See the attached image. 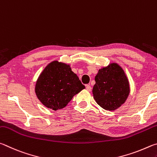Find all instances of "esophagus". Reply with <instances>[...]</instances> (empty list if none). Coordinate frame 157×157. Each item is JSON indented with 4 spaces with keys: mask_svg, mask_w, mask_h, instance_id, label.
Segmentation results:
<instances>
[{
    "mask_svg": "<svg viewBox=\"0 0 157 157\" xmlns=\"http://www.w3.org/2000/svg\"><path fill=\"white\" fill-rule=\"evenodd\" d=\"M86 90H87V91H91L92 90V87L90 86V85H86Z\"/></svg>",
    "mask_w": 157,
    "mask_h": 157,
    "instance_id": "1",
    "label": "esophagus"
}]
</instances>
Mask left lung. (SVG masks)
I'll return each mask as SVG.
<instances>
[{
    "label": "left lung",
    "instance_id": "8db88e82",
    "mask_svg": "<svg viewBox=\"0 0 157 157\" xmlns=\"http://www.w3.org/2000/svg\"><path fill=\"white\" fill-rule=\"evenodd\" d=\"M93 87L94 98L101 108L115 110L125 103L130 94V85L124 71L117 63L98 70Z\"/></svg>",
    "mask_w": 157,
    "mask_h": 157
}]
</instances>
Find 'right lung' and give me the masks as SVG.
<instances>
[{
	"label": "right lung",
	"instance_id": "right-lung-1",
	"mask_svg": "<svg viewBox=\"0 0 157 157\" xmlns=\"http://www.w3.org/2000/svg\"><path fill=\"white\" fill-rule=\"evenodd\" d=\"M84 88L70 65L55 60L49 63L40 74L35 92L44 105L57 110L65 108L74 96Z\"/></svg>",
	"mask_w": 157,
	"mask_h": 157
}]
</instances>
